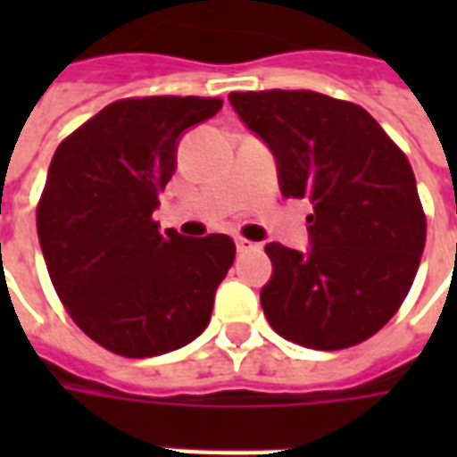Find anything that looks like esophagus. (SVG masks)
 <instances>
[{"label": "esophagus", "instance_id": "34e87169", "mask_svg": "<svg viewBox=\"0 0 457 457\" xmlns=\"http://www.w3.org/2000/svg\"><path fill=\"white\" fill-rule=\"evenodd\" d=\"M237 252L239 254H245V252H259L257 242H249V239L239 237L237 239Z\"/></svg>", "mask_w": 457, "mask_h": 457}]
</instances>
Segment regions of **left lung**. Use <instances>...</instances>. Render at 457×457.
Listing matches in <instances>:
<instances>
[{
    "mask_svg": "<svg viewBox=\"0 0 457 457\" xmlns=\"http://www.w3.org/2000/svg\"><path fill=\"white\" fill-rule=\"evenodd\" d=\"M267 141L284 198H308L306 254L269 242V326L313 350H345L399 311L426 245L411 163L360 104L313 90L229 93Z\"/></svg>",
    "mask_w": 457,
    "mask_h": 457,
    "instance_id": "left-lung-1",
    "label": "left lung"
}]
</instances>
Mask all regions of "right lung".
Masks as SVG:
<instances>
[{"instance_id": "add662e5", "label": "right lung", "mask_w": 457, "mask_h": 457, "mask_svg": "<svg viewBox=\"0 0 457 457\" xmlns=\"http://www.w3.org/2000/svg\"><path fill=\"white\" fill-rule=\"evenodd\" d=\"M220 97H124L65 137L36 208L48 277L75 326L121 357H156L208 328L235 262L228 235L161 232L151 212L183 131Z\"/></svg>"}]
</instances>
